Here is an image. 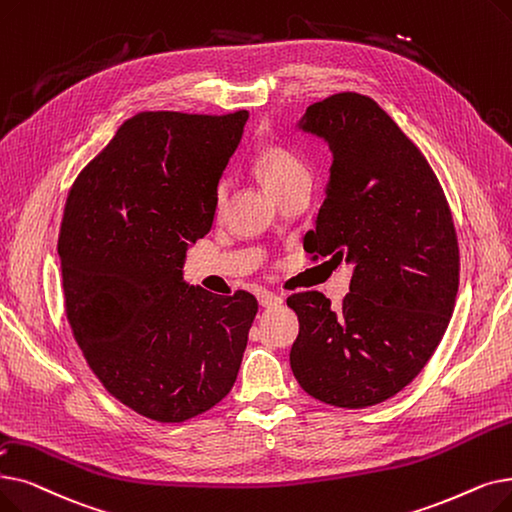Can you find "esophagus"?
Masks as SVG:
<instances>
[{"mask_svg": "<svg viewBox=\"0 0 512 512\" xmlns=\"http://www.w3.org/2000/svg\"><path fill=\"white\" fill-rule=\"evenodd\" d=\"M280 303H282V297L276 295V293H270V291L259 293V305L261 307H274V305H280Z\"/></svg>", "mask_w": 512, "mask_h": 512, "instance_id": "34e87169", "label": "esophagus"}]
</instances>
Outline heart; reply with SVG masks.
<instances>
[{"instance_id": "b5f03b06", "label": "heart", "mask_w": 512, "mask_h": 512, "mask_svg": "<svg viewBox=\"0 0 512 512\" xmlns=\"http://www.w3.org/2000/svg\"><path fill=\"white\" fill-rule=\"evenodd\" d=\"M253 167L261 177L265 188H268L274 196L297 182H309L307 165L286 146H278V144L265 146L263 150L257 152ZM224 198H226V184H219L215 190L217 209H221V205H224Z\"/></svg>"}]
</instances>
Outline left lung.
Returning a JSON list of instances; mask_svg holds the SVG:
<instances>
[{"instance_id": "1", "label": "left lung", "mask_w": 512, "mask_h": 512, "mask_svg": "<svg viewBox=\"0 0 512 512\" xmlns=\"http://www.w3.org/2000/svg\"><path fill=\"white\" fill-rule=\"evenodd\" d=\"M303 131L328 142L330 182L307 253L353 263L341 309L318 291L286 299L299 318L291 368L305 393L368 408L402 391L446 332L460 253L446 194L425 154L372 98L307 106Z\"/></svg>"}]
</instances>
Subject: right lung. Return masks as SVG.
<instances>
[{
    "label": "right lung",
    "instance_id": "add662e5",
    "mask_svg": "<svg viewBox=\"0 0 512 512\" xmlns=\"http://www.w3.org/2000/svg\"><path fill=\"white\" fill-rule=\"evenodd\" d=\"M247 119V110L138 113L66 196V318L104 389L152 420L184 422L219 404L247 347L257 299L182 278L188 247L211 230L219 177Z\"/></svg>",
    "mask_w": 512,
    "mask_h": 512
}]
</instances>
